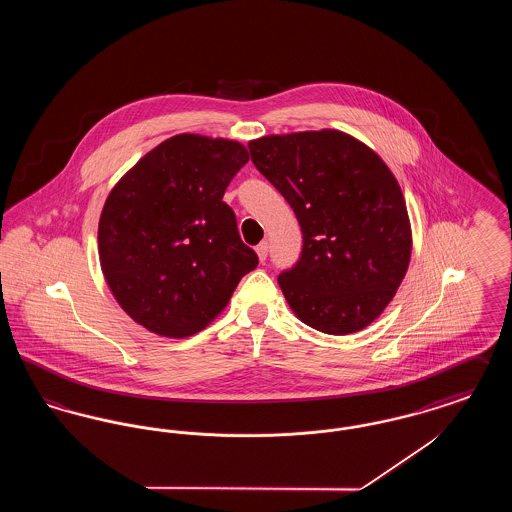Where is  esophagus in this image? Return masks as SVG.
<instances>
[{
	"mask_svg": "<svg viewBox=\"0 0 512 512\" xmlns=\"http://www.w3.org/2000/svg\"><path fill=\"white\" fill-rule=\"evenodd\" d=\"M255 251H257V255H259V261L261 263H265V259H267L268 255V244L267 242H261V244L255 247Z\"/></svg>",
	"mask_w": 512,
	"mask_h": 512,
	"instance_id": "esophagus-1",
	"label": "esophagus"
}]
</instances>
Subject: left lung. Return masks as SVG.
Segmentation results:
<instances>
[{"label": "left lung", "mask_w": 512, "mask_h": 512, "mask_svg": "<svg viewBox=\"0 0 512 512\" xmlns=\"http://www.w3.org/2000/svg\"><path fill=\"white\" fill-rule=\"evenodd\" d=\"M251 161L299 220V261L278 284L301 322L345 336L378 317L411 259V226L386 163L338 132H295L249 142Z\"/></svg>", "instance_id": "obj_1"}]
</instances>
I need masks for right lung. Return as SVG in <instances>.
<instances>
[{
    "mask_svg": "<svg viewBox=\"0 0 512 512\" xmlns=\"http://www.w3.org/2000/svg\"><path fill=\"white\" fill-rule=\"evenodd\" d=\"M247 161L238 142L178 134L111 190L99 219L101 270L122 309L147 330L167 338L203 330L259 265L222 201Z\"/></svg>",
    "mask_w": 512,
    "mask_h": 512,
    "instance_id": "1",
    "label": "right lung"
}]
</instances>
